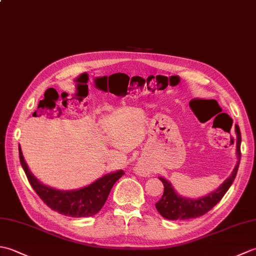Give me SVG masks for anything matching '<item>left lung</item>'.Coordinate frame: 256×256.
<instances>
[{"label":"left lung","instance_id":"8db88e82","mask_svg":"<svg viewBox=\"0 0 256 256\" xmlns=\"http://www.w3.org/2000/svg\"><path fill=\"white\" fill-rule=\"evenodd\" d=\"M236 154L238 160L230 177H228L224 184H221V186L214 190V192L198 199L184 198L177 194V192L172 188V184L170 182L160 177V180H162V184H164V194H162V198L157 201L155 206L160 216L168 220H187L198 218V216H204L206 212L210 211L224 198V196L231 187L233 180H234L241 160V132L238 125H236Z\"/></svg>","mask_w":256,"mask_h":256}]
</instances>
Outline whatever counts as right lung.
<instances>
[{"instance_id": "right-lung-1", "label": "right lung", "mask_w": 256, "mask_h": 256, "mask_svg": "<svg viewBox=\"0 0 256 256\" xmlns=\"http://www.w3.org/2000/svg\"><path fill=\"white\" fill-rule=\"evenodd\" d=\"M18 152L20 165L35 192L52 210L57 211L60 214L72 216V218H84V216L96 214L104 206L113 184L124 175V172L121 170L116 172L106 174L84 188L66 190V192L57 190L42 184L38 180L27 167L23 154H22L20 146Z\"/></svg>"}]
</instances>
